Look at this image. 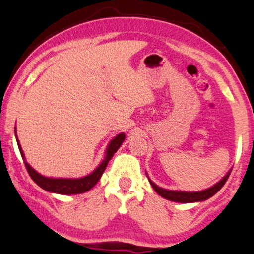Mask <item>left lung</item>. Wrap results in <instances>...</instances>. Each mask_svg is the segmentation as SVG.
I'll use <instances>...</instances> for the list:
<instances>
[{"label":"left lung","mask_w":254,"mask_h":254,"mask_svg":"<svg viewBox=\"0 0 254 254\" xmlns=\"http://www.w3.org/2000/svg\"><path fill=\"white\" fill-rule=\"evenodd\" d=\"M231 170L232 169H230L229 171H227L226 175L224 176V177L221 178L219 182H217L216 184L211 186V188H207V189H205V190H201V191H193V192L169 190V189L160 188V186L157 185L156 183H153L152 181H151L149 175H147V172H146V177H147V179H149L150 184L153 188V190H155L157 193L160 195V197L168 199V200L176 201V203H199V201L207 200L208 198H211L212 195L216 194L217 192L219 191L221 188H223L224 184H225L227 181V178H229Z\"/></svg>","instance_id":"obj_1"}]
</instances>
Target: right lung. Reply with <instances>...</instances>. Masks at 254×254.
Segmentation results:
<instances>
[{
	"instance_id": "add662e5",
	"label": "right lung",
	"mask_w": 254,
	"mask_h": 254,
	"mask_svg": "<svg viewBox=\"0 0 254 254\" xmlns=\"http://www.w3.org/2000/svg\"><path fill=\"white\" fill-rule=\"evenodd\" d=\"M15 137L16 142H17L18 150H20L22 158L24 160L25 168H27L29 175L33 178V181L48 192H53V193H59V194H79L84 193V192L91 190L94 186L97 184L99 179H101L102 175L107 169L109 160L112 158V156L117 152V150L120 149L122 144H123L125 139V133L121 132L118 133L116 137H114L109 142L104 152V158L99 163V165L96 168L94 171L89 175L84 176V177L79 178H53V177H47V176L41 175L31 166L25 159L24 152L22 150V146L20 144V140L17 138V132H16V127H15Z\"/></svg>"
}]
</instances>
